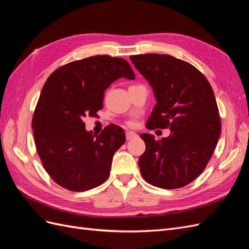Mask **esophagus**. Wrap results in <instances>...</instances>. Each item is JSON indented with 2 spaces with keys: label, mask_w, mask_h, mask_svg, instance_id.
Here are the masks:
<instances>
[{
  "label": "esophagus",
  "mask_w": 249,
  "mask_h": 249,
  "mask_svg": "<svg viewBox=\"0 0 249 249\" xmlns=\"http://www.w3.org/2000/svg\"><path fill=\"white\" fill-rule=\"evenodd\" d=\"M125 137H126V140H132V139L137 137V134L134 133V132H126Z\"/></svg>",
  "instance_id": "1"
}]
</instances>
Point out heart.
<instances>
[{"mask_svg":"<svg viewBox=\"0 0 249 249\" xmlns=\"http://www.w3.org/2000/svg\"><path fill=\"white\" fill-rule=\"evenodd\" d=\"M126 125L129 127H134L135 126V123L132 122V120H130V122H126Z\"/></svg>","mask_w":249,"mask_h":249,"instance_id":"b5f03b06","label":"heart"}]
</instances>
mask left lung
Wrapping results in <instances>:
<instances>
[{
    "instance_id": "1",
    "label": "left lung",
    "mask_w": 249,
    "mask_h": 249,
    "mask_svg": "<svg viewBox=\"0 0 249 249\" xmlns=\"http://www.w3.org/2000/svg\"><path fill=\"white\" fill-rule=\"evenodd\" d=\"M153 87L157 100L146 127L167 129V138L141 134L145 152L139 158L141 176L150 185L178 189L196 178L213 156L221 122L214 91L203 74L169 55L130 57Z\"/></svg>"
}]
</instances>
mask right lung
<instances>
[{
  "mask_svg": "<svg viewBox=\"0 0 249 249\" xmlns=\"http://www.w3.org/2000/svg\"><path fill=\"white\" fill-rule=\"evenodd\" d=\"M122 77L135 79L126 60L96 55L58 67L44 83L32 119L36 150L49 176L67 190L87 191L109 178L124 132L111 124L92 135L83 119L103 109L105 90Z\"/></svg>",
  "mask_w": 249,
  "mask_h": 249,
  "instance_id": "1",
  "label": "right lung"
}]
</instances>
